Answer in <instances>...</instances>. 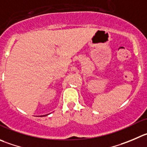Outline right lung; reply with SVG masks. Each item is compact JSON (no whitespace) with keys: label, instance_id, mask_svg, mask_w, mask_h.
Masks as SVG:
<instances>
[{"label":"right lung","instance_id":"obj_1","mask_svg":"<svg viewBox=\"0 0 147 147\" xmlns=\"http://www.w3.org/2000/svg\"><path fill=\"white\" fill-rule=\"evenodd\" d=\"M42 116H45V115H41V117H42Z\"/></svg>","mask_w":147,"mask_h":147}]
</instances>
